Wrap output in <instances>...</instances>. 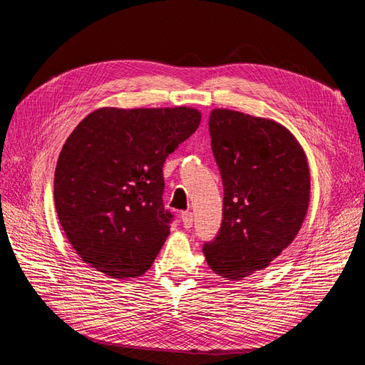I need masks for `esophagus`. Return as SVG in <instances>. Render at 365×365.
<instances>
[{"label": "esophagus", "mask_w": 365, "mask_h": 365, "mask_svg": "<svg viewBox=\"0 0 365 365\" xmlns=\"http://www.w3.org/2000/svg\"><path fill=\"white\" fill-rule=\"evenodd\" d=\"M181 222L184 225V228H192V225H193V213L182 212L181 213Z\"/></svg>", "instance_id": "obj_1"}]
</instances>
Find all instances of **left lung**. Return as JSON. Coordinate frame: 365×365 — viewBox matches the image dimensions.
<instances>
[{"instance_id": "left-lung-1", "label": "left lung", "mask_w": 365, "mask_h": 365, "mask_svg": "<svg viewBox=\"0 0 365 365\" xmlns=\"http://www.w3.org/2000/svg\"><path fill=\"white\" fill-rule=\"evenodd\" d=\"M224 184L222 225L202 251L224 280L262 271L300 231L311 201L306 153L275 120L216 108L208 118Z\"/></svg>"}]
</instances>
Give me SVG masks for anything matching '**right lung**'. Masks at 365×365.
<instances>
[{
    "instance_id": "right-lung-1",
    "label": "right lung",
    "mask_w": 365,
    "mask_h": 365,
    "mask_svg": "<svg viewBox=\"0 0 365 365\" xmlns=\"http://www.w3.org/2000/svg\"><path fill=\"white\" fill-rule=\"evenodd\" d=\"M200 123L189 106H105L74 128L54 172V205L85 263L120 280L152 267L170 233L163 165Z\"/></svg>"
}]
</instances>
